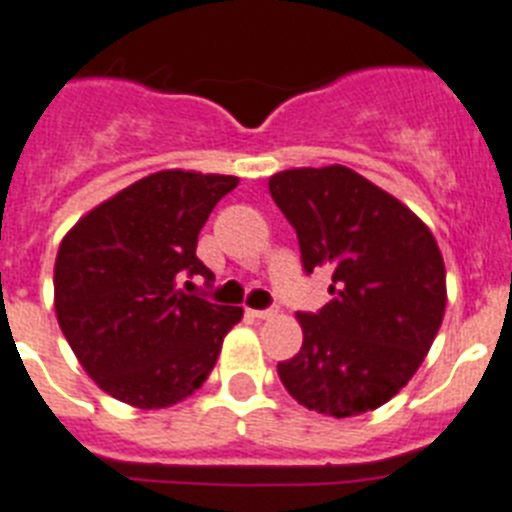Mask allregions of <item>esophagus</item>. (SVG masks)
I'll return each instance as SVG.
<instances>
[{
    "label": "esophagus",
    "mask_w": 512,
    "mask_h": 512,
    "mask_svg": "<svg viewBox=\"0 0 512 512\" xmlns=\"http://www.w3.org/2000/svg\"><path fill=\"white\" fill-rule=\"evenodd\" d=\"M252 318H260V321H270V318H276L278 307H268V310H249Z\"/></svg>",
    "instance_id": "1"
}]
</instances>
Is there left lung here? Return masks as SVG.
Returning a JSON list of instances; mask_svg holds the SVG:
<instances>
[{
	"label": "left lung",
	"instance_id": "1",
	"mask_svg": "<svg viewBox=\"0 0 512 512\" xmlns=\"http://www.w3.org/2000/svg\"><path fill=\"white\" fill-rule=\"evenodd\" d=\"M297 231L305 273H331V302L297 313L302 347L278 363L286 392L315 413L350 418L413 378L442 326L447 273L426 223L344 165L270 176Z\"/></svg>",
	"mask_w": 512,
	"mask_h": 512
}]
</instances>
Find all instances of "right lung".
Segmentation results:
<instances>
[{
	"label": "right lung",
	"instance_id": "add662e5",
	"mask_svg": "<svg viewBox=\"0 0 512 512\" xmlns=\"http://www.w3.org/2000/svg\"><path fill=\"white\" fill-rule=\"evenodd\" d=\"M236 176L160 170L83 215L54 263V310L78 363L102 392L141 410L205 384L242 307L191 294L215 281L197 236Z\"/></svg>",
	"mask_w": 512,
	"mask_h": 512
}]
</instances>
